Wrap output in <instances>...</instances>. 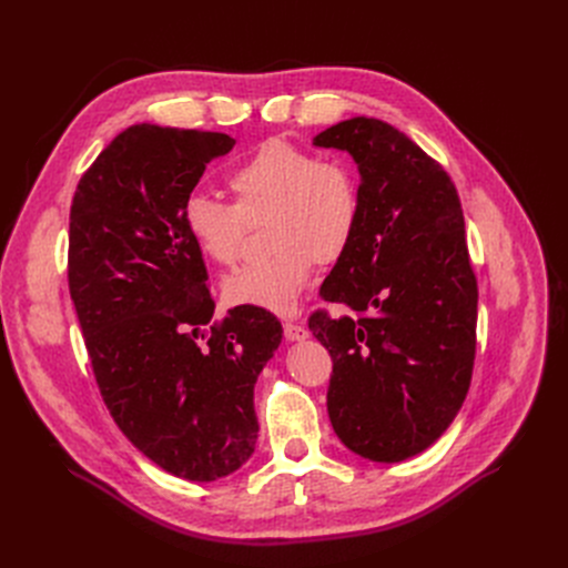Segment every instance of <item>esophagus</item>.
<instances>
[{"mask_svg":"<svg viewBox=\"0 0 568 568\" xmlns=\"http://www.w3.org/2000/svg\"><path fill=\"white\" fill-rule=\"evenodd\" d=\"M284 337H286L288 342H303V339L310 337V331H307L305 326H301V323L286 321V323H284Z\"/></svg>","mask_w":568,"mask_h":568,"instance_id":"34e87169","label":"esophagus"}]
</instances>
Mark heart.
Masks as SVG:
<instances>
[{"label": "heart", "mask_w": 568, "mask_h": 568, "mask_svg": "<svg viewBox=\"0 0 568 568\" xmlns=\"http://www.w3.org/2000/svg\"><path fill=\"white\" fill-rule=\"evenodd\" d=\"M233 203L205 192L184 196L180 220L194 247L220 265H233L254 224H263L267 256L224 280L231 305L293 314L314 263H337L361 222L356 173L286 139L263 141L229 173Z\"/></svg>", "instance_id": "1"}]
</instances>
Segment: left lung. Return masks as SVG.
I'll use <instances>...</instances> for the list:
<instances>
[{"instance_id": "obj_1", "label": "left lung", "mask_w": 568, "mask_h": 568, "mask_svg": "<svg viewBox=\"0 0 568 568\" xmlns=\"http://www.w3.org/2000/svg\"><path fill=\"white\" fill-rule=\"evenodd\" d=\"M361 171V222L321 298L354 314L310 316L328 348V416L342 444L399 463L435 444L467 397L478 284L457 189L388 122L344 120L314 139Z\"/></svg>"}]
</instances>
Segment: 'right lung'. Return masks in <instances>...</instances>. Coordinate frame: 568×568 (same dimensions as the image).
Instances as JSON below:
<instances>
[{"label": "right lung", "mask_w": 568, "mask_h": 568, "mask_svg": "<svg viewBox=\"0 0 568 568\" xmlns=\"http://www.w3.org/2000/svg\"><path fill=\"white\" fill-rule=\"evenodd\" d=\"M233 145L133 124L80 178L69 214V291L105 407L154 465L199 483L250 460L254 384L282 342L261 307L212 316L205 261L180 220L205 164Z\"/></svg>", "instance_id": "obj_1"}]
</instances>
